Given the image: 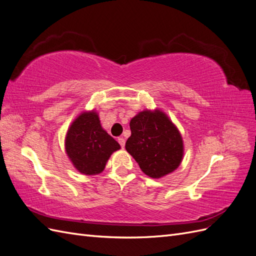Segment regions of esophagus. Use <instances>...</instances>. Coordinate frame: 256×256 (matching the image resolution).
Masks as SVG:
<instances>
[{"mask_svg": "<svg viewBox=\"0 0 256 256\" xmlns=\"http://www.w3.org/2000/svg\"><path fill=\"white\" fill-rule=\"evenodd\" d=\"M118 143H120V145L122 148H124V147H125V143H126L125 138H118Z\"/></svg>", "mask_w": 256, "mask_h": 256, "instance_id": "1", "label": "esophagus"}]
</instances>
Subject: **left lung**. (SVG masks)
<instances>
[{
  "label": "left lung",
  "mask_w": 256,
  "mask_h": 256,
  "mask_svg": "<svg viewBox=\"0 0 256 256\" xmlns=\"http://www.w3.org/2000/svg\"><path fill=\"white\" fill-rule=\"evenodd\" d=\"M130 130L125 147L146 175L160 178L180 164L182 138L164 112H140L130 120Z\"/></svg>",
  "instance_id": "1"
}]
</instances>
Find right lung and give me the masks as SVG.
Here are the masks:
<instances>
[{"label":"right lung","mask_w":256,"mask_h":256,"mask_svg":"<svg viewBox=\"0 0 256 256\" xmlns=\"http://www.w3.org/2000/svg\"><path fill=\"white\" fill-rule=\"evenodd\" d=\"M65 146L74 168L85 175L102 173L112 152L120 148L102 129L96 112H84L72 124Z\"/></svg>","instance_id":"right-lung-1"}]
</instances>
